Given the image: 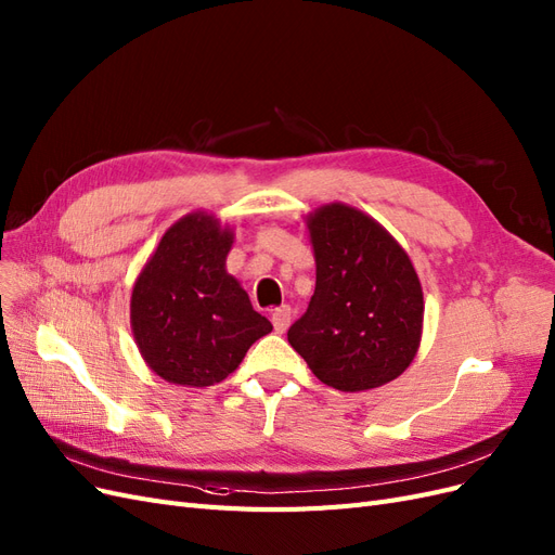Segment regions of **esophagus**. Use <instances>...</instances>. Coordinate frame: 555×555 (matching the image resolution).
Returning <instances> with one entry per match:
<instances>
[{
    "label": "esophagus",
    "mask_w": 555,
    "mask_h": 555,
    "mask_svg": "<svg viewBox=\"0 0 555 555\" xmlns=\"http://www.w3.org/2000/svg\"><path fill=\"white\" fill-rule=\"evenodd\" d=\"M291 318H293V311H291V307H276L274 311H272V325H274V330L279 332V334H283L285 330H288V325H291Z\"/></svg>",
    "instance_id": "obj_1"
}]
</instances>
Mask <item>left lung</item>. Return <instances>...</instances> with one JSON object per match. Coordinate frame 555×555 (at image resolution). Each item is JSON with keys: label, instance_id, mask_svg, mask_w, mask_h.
<instances>
[{"label": "left lung", "instance_id": "left-lung-1", "mask_svg": "<svg viewBox=\"0 0 555 555\" xmlns=\"http://www.w3.org/2000/svg\"><path fill=\"white\" fill-rule=\"evenodd\" d=\"M315 293L288 330L315 378L341 391L387 385L415 360L424 295L401 244L369 214L344 203L307 219Z\"/></svg>", "mask_w": 555, "mask_h": 555}]
</instances>
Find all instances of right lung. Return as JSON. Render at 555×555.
I'll return each mask as SVG.
<instances>
[{"mask_svg": "<svg viewBox=\"0 0 555 555\" xmlns=\"http://www.w3.org/2000/svg\"><path fill=\"white\" fill-rule=\"evenodd\" d=\"M232 240L235 232L214 214L191 211L166 230L135 279L133 338L147 366L172 385L225 380L246 350L272 332L225 272Z\"/></svg>", "mask_w": 555, "mask_h": 555, "instance_id": "add662e5", "label": "right lung"}]
</instances>
